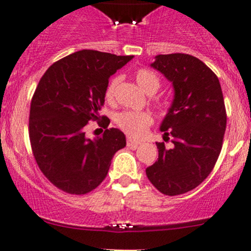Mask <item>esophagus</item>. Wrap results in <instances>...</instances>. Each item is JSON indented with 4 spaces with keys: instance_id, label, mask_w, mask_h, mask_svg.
<instances>
[{
    "instance_id": "obj_1",
    "label": "esophagus",
    "mask_w": 251,
    "mask_h": 251,
    "mask_svg": "<svg viewBox=\"0 0 251 251\" xmlns=\"http://www.w3.org/2000/svg\"><path fill=\"white\" fill-rule=\"evenodd\" d=\"M141 143V141H133V139H127V142H126L127 147H138Z\"/></svg>"
}]
</instances>
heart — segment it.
<instances>
[{
    "label": "heart",
    "mask_w": 251,
    "mask_h": 251,
    "mask_svg": "<svg viewBox=\"0 0 251 251\" xmlns=\"http://www.w3.org/2000/svg\"><path fill=\"white\" fill-rule=\"evenodd\" d=\"M137 84L139 88L148 95L155 94L161 86L160 78L156 73L148 68H139L134 73ZM120 78L113 77L105 88V99L113 100L117 92V88ZM115 124L121 131H124L128 137L132 138H141L147 133L148 128L151 126L152 117L150 113L147 112H132V110H125L117 114Z\"/></svg>",
    "instance_id": "1"
}]
</instances>
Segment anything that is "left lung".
Wrapping results in <instances>:
<instances>
[{"label":"left lung","instance_id":"obj_1","mask_svg":"<svg viewBox=\"0 0 251 251\" xmlns=\"http://www.w3.org/2000/svg\"><path fill=\"white\" fill-rule=\"evenodd\" d=\"M151 67L172 81L174 99L160 130L172 149L156 143L159 159L146 170L148 179L168 196L200 185L214 168L223 148L226 109L216 75L189 54L157 55Z\"/></svg>","mask_w":251,"mask_h":251}]
</instances>
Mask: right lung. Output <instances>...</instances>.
I'll return each mask as SVG.
<instances>
[{"instance_id": "1", "label": "right lung", "mask_w": 251, "mask_h": 251, "mask_svg": "<svg viewBox=\"0 0 251 251\" xmlns=\"http://www.w3.org/2000/svg\"><path fill=\"white\" fill-rule=\"evenodd\" d=\"M132 57L84 49L52 63L39 80L31 101L28 136L39 170L57 189L71 195L96 189L115 152L126 146L118 128L90 139L85 125L99 123L109 77Z\"/></svg>"}]
</instances>
